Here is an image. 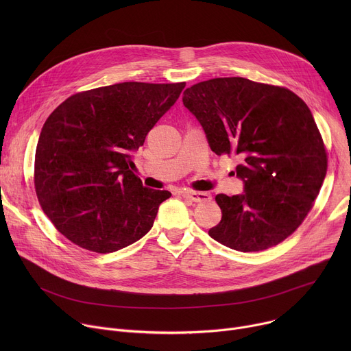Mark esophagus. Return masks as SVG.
I'll list each match as a JSON object with an SVG mask.
<instances>
[{
    "label": "esophagus",
    "mask_w": 351,
    "mask_h": 351,
    "mask_svg": "<svg viewBox=\"0 0 351 351\" xmlns=\"http://www.w3.org/2000/svg\"><path fill=\"white\" fill-rule=\"evenodd\" d=\"M183 197L194 203H207L211 199V194L206 191H184Z\"/></svg>",
    "instance_id": "1"
}]
</instances>
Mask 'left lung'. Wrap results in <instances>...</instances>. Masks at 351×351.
<instances>
[{
	"instance_id": "obj_1",
	"label": "left lung",
	"mask_w": 351,
	"mask_h": 351,
	"mask_svg": "<svg viewBox=\"0 0 351 351\" xmlns=\"http://www.w3.org/2000/svg\"><path fill=\"white\" fill-rule=\"evenodd\" d=\"M217 156H237L244 193L218 194L221 222L208 234L250 253L274 247L303 223L328 169L322 136L307 104L286 87L217 77L183 91Z\"/></svg>"
}]
</instances>
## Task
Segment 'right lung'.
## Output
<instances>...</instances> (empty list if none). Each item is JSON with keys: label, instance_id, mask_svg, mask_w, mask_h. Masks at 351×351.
<instances>
[{"label": "right lung", "instance_id": "add662e5", "mask_svg": "<svg viewBox=\"0 0 351 351\" xmlns=\"http://www.w3.org/2000/svg\"><path fill=\"white\" fill-rule=\"evenodd\" d=\"M184 86L97 87L71 95L47 118L36 148L34 189L44 214L68 240L107 254L153 228L171 193L141 184L132 153Z\"/></svg>", "mask_w": 351, "mask_h": 351}]
</instances>
